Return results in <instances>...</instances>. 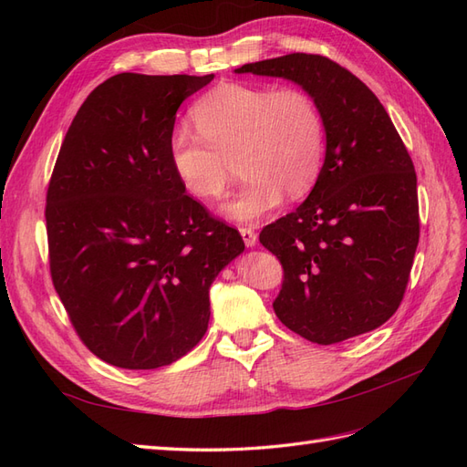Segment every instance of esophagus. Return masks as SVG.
<instances>
[{"instance_id": "esophagus-1", "label": "esophagus", "mask_w": 467, "mask_h": 467, "mask_svg": "<svg viewBox=\"0 0 467 467\" xmlns=\"http://www.w3.org/2000/svg\"><path fill=\"white\" fill-rule=\"evenodd\" d=\"M239 234H242V237H244V242H245L247 247H253V245L257 244V234H255V230H253V228H247V225H242V228H239Z\"/></svg>"}]
</instances>
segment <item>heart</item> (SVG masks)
<instances>
[{
    "label": "heart",
    "instance_id": "1",
    "mask_svg": "<svg viewBox=\"0 0 467 467\" xmlns=\"http://www.w3.org/2000/svg\"><path fill=\"white\" fill-rule=\"evenodd\" d=\"M191 117L199 132L175 129L169 160L196 199H220L232 160L244 181L223 210L235 220L255 222L275 210L285 192L300 199L316 185L325 160V120L307 91L222 83L192 105Z\"/></svg>",
    "mask_w": 467,
    "mask_h": 467
}]
</instances>
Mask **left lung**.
Segmentation results:
<instances>
[{
    "instance_id": "obj_1",
    "label": "left lung",
    "mask_w": 467,
    "mask_h": 467,
    "mask_svg": "<svg viewBox=\"0 0 467 467\" xmlns=\"http://www.w3.org/2000/svg\"><path fill=\"white\" fill-rule=\"evenodd\" d=\"M235 74L298 83L317 101L327 136L312 192L259 234L285 271L276 317L317 345L379 327L398 312L419 245L415 165L384 105L319 54L278 56Z\"/></svg>"
}]
</instances>
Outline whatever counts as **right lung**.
Segmentation results:
<instances>
[{"instance_id": "1", "label": "right lung", "mask_w": 467, "mask_h": 467, "mask_svg": "<svg viewBox=\"0 0 467 467\" xmlns=\"http://www.w3.org/2000/svg\"><path fill=\"white\" fill-rule=\"evenodd\" d=\"M212 79L109 78L79 107L54 165L52 285L83 345L119 368H160L199 345L212 280L245 249L169 160L177 109Z\"/></svg>"}]
</instances>
